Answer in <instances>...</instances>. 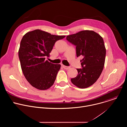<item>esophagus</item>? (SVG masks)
Instances as JSON below:
<instances>
[{"label":"esophagus","instance_id":"esophagus-1","mask_svg":"<svg viewBox=\"0 0 127 127\" xmlns=\"http://www.w3.org/2000/svg\"><path fill=\"white\" fill-rule=\"evenodd\" d=\"M62 67L64 68V69H69V68H70V67H69V66H65V65H62Z\"/></svg>","mask_w":127,"mask_h":127}]
</instances>
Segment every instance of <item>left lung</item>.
<instances>
[{
	"label": "left lung",
	"instance_id": "1",
	"mask_svg": "<svg viewBox=\"0 0 127 127\" xmlns=\"http://www.w3.org/2000/svg\"><path fill=\"white\" fill-rule=\"evenodd\" d=\"M66 39L76 46V56L83 57L82 67L76 69L78 74L71 78L72 83L80 88L94 84L99 77L104 67L106 49L103 40L97 32L89 30L68 35Z\"/></svg>",
	"mask_w": 127,
	"mask_h": 127
}]
</instances>
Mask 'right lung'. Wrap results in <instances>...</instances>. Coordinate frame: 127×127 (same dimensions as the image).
Listing matches in <instances>:
<instances>
[{"label": "right lung", "instance_id": "add662e5", "mask_svg": "<svg viewBox=\"0 0 127 127\" xmlns=\"http://www.w3.org/2000/svg\"><path fill=\"white\" fill-rule=\"evenodd\" d=\"M65 37L35 30L27 32L21 40L19 57L23 74L30 84L39 90L50 88L56 80L60 64L46 60L55 42Z\"/></svg>", "mask_w": 127, "mask_h": 127}]
</instances>
